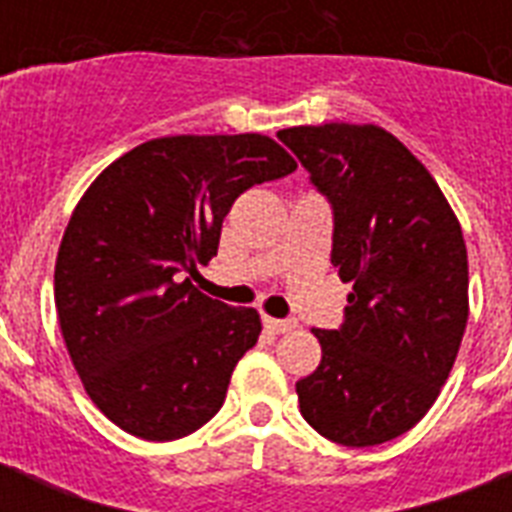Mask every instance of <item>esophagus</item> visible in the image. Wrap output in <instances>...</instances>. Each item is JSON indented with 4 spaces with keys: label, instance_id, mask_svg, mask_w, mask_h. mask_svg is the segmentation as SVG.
<instances>
[{
    "label": "esophagus",
    "instance_id": "34e87169",
    "mask_svg": "<svg viewBox=\"0 0 512 512\" xmlns=\"http://www.w3.org/2000/svg\"><path fill=\"white\" fill-rule=\"evenodd\" d=\"M263 324H265V329H268V332H273V335H284V332H292V329L297 327L295 321H289V319H271V316H265Z\"/></svg>",
    "mask_w": 512,
    "mask_h": 512
}]
</instances>
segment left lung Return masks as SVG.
<instances>
[{"mask_svg": "<svg viewBox=\"0 0 512 512\" xmlns=\"http://www.w3.org/2000/svg\"><path fill=\"white\" fill-rule=\"evenodd\" d=\"M279 140L335 212L332 265L353 284L340 329H313L305 422L342 446L401 436L436 404L468 324V249L425 164L377 124L289 127Z\"/></svg>", "mask_w": 512, "mask_h": 512, "instance_id": "8db88e82", "label": "left lung"}]
</instances>
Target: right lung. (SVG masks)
<instances>
[{"label": "right lung", "instance_id": "obj_1", "mask_svg": "<svg viewBox=\"0 0 512 512\" xmlns=\"http://www.w3.org/2000/svg\"><path fill=\"white\" fill-rule=\"evenodd\" d=\"M297 170L268 135H172L95 177L55 260V311L87 396L124 433L175 441L223 406L260 313L201 295L241 193Z\"/></svg>", "mask_w": 512, "mask_h": 512}]
</instances>
